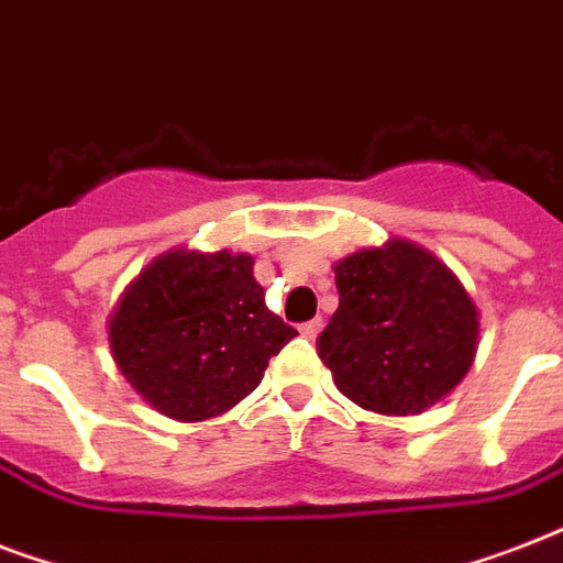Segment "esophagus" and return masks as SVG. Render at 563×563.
I'll return each mask as SVG.
<instances>
[{
  "label": "esophagus",
  "mask_w": 563,
  "mask_h": 563,
  "mask_svg": "<svg viewBox=\"0 0 563 563\" xmlns=\"http://www.w3.org/2000/svg\"><path fill=\"white\" fill-rule=\"evenodd\" d=\"M321 327H324V321H321V318H312V321H307V324H300V335L312 342V339L321 333Z\"/></svg>",
  "instance_id": "34e87169"
}]
</instances>
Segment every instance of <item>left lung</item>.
<instances>
[{
	"instance_id": "left-lung-1",
	"label": "left lung",
	"mask_w": 563,
	"mask_h": 563,
	"mask_svg": "<svg viewBox=\"0 0 563 563\" xmlns=\"http://www.w3.org/2000/svg\"><path fill=\"white\" fill-rule=\"evenodd\" d=\"M339 309L318 339L335 388L379 415H420L479 351V307L432 251L391 236L333 265Z\"/></svg>"
}]
</instances>
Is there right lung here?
Returning a JSON list of instances; mask_svg holds the SVG:
<instances>
[{
    "label": "right lung",
    "mask_w": 563,
    "mask_h": 563,
    "mask_svg": "<svg viewBox=\"0 0 563 563\" xmlns=\"http://www.w3.org/2000/svg\"><path fill=\"white\" fill-rule=\"evenodd\" d=\"M295 335L265 309L254 256L233 251L154 256L108 318L117 368L152 409L180 423L219 418L245 400Z\"/></svg>",
    "instance_id": "add662e5"
}]
</instances>
